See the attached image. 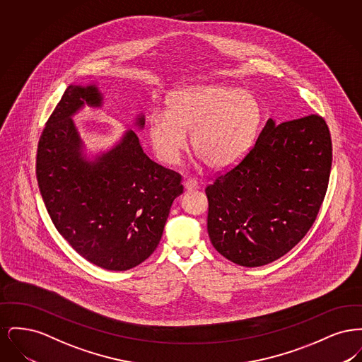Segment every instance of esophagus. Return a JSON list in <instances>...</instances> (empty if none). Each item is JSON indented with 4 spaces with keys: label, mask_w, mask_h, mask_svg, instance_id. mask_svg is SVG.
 Segmentation results:
<instances>
[{
    "label": "esophagus",
    "mask_w": 362,
    "mask_h": 362,
    "mask_svg": "<svg viewBox=\"0 0 362 362\" xmlns=\"http://www.w3.org/2000/svg\"><path fill=\"white\" fill-rule=\"evenodd\" d=\"M183 186H185V189H186V191H194V189H198V182H197L195 179L189 177L187 180H185Z\"/></svg>",
    "instance_id": "34e87169"
}]
</instances>
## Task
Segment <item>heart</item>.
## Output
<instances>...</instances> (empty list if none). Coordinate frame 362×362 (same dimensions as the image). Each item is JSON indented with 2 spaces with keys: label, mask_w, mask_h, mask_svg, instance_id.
I'll use <instances>...</instances> for the list:
<instances>
[{
  "label": "heart",
  "mask_w": 362,
  "mask_h": 362,
  "mask_svg": "<svg viewBox=\"0 0 362 362\" xmlns=\"http://www.w3.org/2000/svg\"><path fill=\"white\" fill-rule=\"evenodd\" d=\"M257 99L247 90L205 84L175 90L167 111L156 108L146 130L156 156L175 165L187 149V134L195 152L213 170H224L248 152L258 127Z\"/></svg>",
  "instance_id": "obj_1"
}]
</instances>
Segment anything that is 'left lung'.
<instances>
[{
  "label": "left lung",
  "mask_w": 362,
  "mask_h": 362,
  "mask_svg": "<svg viewBox=\"0 0 362 362\" xmlns=\"http://www.w3.org/2000/svg\"><path fill=\"white\" fill-rule=\"evenodd\" d=\"M332 161L326 121L272 118L235 167L209 185L207 232L230 262L258 267L289 252L315 223Z\"/></svg>",
  "instance_id": "8db88e82"
}]
</instances>
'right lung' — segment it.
Returning a JSON list of instances; mask_svg holds the SVG:
<instances>
[{
	"label": "right lung",
	"instance_id": "1",
	"mask_svg": "<svg viewBox=\"0 0 362 362\" xmlns=\"http://www.w3.org/2000/svg\"><path fill=\"white\" fill-rule=\"evenodd\" d=\"M102 104L96 84L66 88L39 139L36 177L52 224L73 250L102 269L124 272L153 254L183 186L179 173L144 153L133 130L86 158L73 117ZM144 124L139 114L136 126Z\"/></svg>",
	"mask_w": 362,
	"mask_h": 362
}]
</instances>
